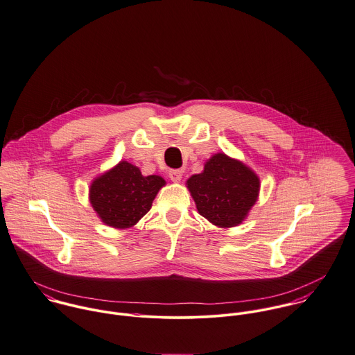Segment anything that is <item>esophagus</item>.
<instances>
[{
    "label": "esophagus",
    "instance_id": "obj_1",
    "mask_svg": "<svg viewBox=\"0 0 355 355\" xmlns=\"http://www.w3.org/2000/svg\"><path fill=\"white\" fill-rule=\"evenodd\" d=\"M182 173H184L182 170H171L168 173V177L173 182H180L182 180Z\"/></svg>",
    "mask_w": 355,
    "mask_h": 355
}]
</instances>
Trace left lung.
Returning a JSON list of instances; mask_svg holds the SVG:
<instances>
[{
    "label": "left lung",
    "mask_w": 355,
    "mask_h": 355,
    "mask_svg": "<svg viewBox=\"0 0 355 355\" xmlns=\"http://www.w3.org/2000/svg\"><path fill=\"white\" fill-rule=\"evenodd\" d=\"M187 187L197 211L218 227H234L248 216L260 191L257 174L246 164L226 154H215Z\"/></svg>",
    "instance_id": "1"
}]
</instances>
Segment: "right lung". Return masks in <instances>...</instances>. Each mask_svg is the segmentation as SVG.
Returning <instances> with one entry per match:
<instances>
[{"instance_id":"add662e5","label":"right lung","mask_w":355,"mask_h":355,"mask_svg":"<svg viewBox=\"0 0 355 355\" xmlns=\"http://www.w3.org/2000/svg\"><path fill=\"white\" fill-rule=\"evenodd\" d=\"M164 184L160 175L144 177L139 167L122 160L92 181L89 201L105 225L129 229L151 209Z\"/></svg>"}]
</instances>
